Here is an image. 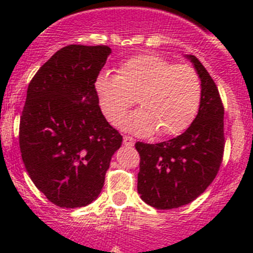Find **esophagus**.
Segmentation results:
<instances>
[{
	"label": "esophagus",
	"mask_w": 253,
	"mask_h": 253,
	"mask_svg": "<svg viewBox=\"0 0 253 253\" xmlns=\"http://www.w3.org/2000/svg\"><path fill=\"white\" fill-rule=\"evenodd\" d=\"M123 143H124V146L126 147H133L135 140H134V138L129 137V135H124V138H123Z\"/></svg>",
	"instance_id": "obj_1"
}]
</instances>
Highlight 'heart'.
I'll use <instances>...</instances> for the list:
<instances>
[{
    "label": "heart",
    "mask_w": 253,
    "mask_h": 253,
    "mask_svg": "<svg viewBox=\"0 0 253 253\" xmlns=\"http://www.w3.org/2000/svg\"><path fill=\"white\" fill-rule=\"evenodd\" d=\"M100 109L109 122L119 120L135 104L140 109L119 125L137 135L169 137L182 133L198 114L202 101L200 78L193 67L175 64L156 54L129 58L118 76L101 72L95 80Z\"/></svg>",
    "instance_id": "1"
}]
</instances>
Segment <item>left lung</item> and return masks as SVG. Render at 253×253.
<instances>
[{
  "mask_svg": "<svg viewBox=\"0 0 253 253\" xmlns=\"http://www.w3.org/2000/svg\"><path fill=\"white\" fill-rule=\"evenodd\" d=\"M202 82L194 122L178 137L157 144L135 143L140 156L138 194L156 209L195 200L215 178L224 152V109L216 84L195 55H186Z\"/></svg>",
  "mask_w": 253,
  "mask_h": 253,
  "instance_id": "left-lung-1",
  "label": "left lung"
}]
</instances>
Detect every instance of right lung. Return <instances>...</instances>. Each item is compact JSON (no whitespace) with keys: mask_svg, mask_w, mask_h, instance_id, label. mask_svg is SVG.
Listing matches in <instances>:
<instances>
[{"mask_svg":"<svg viewBox=\"0 0 253 253\" xmlns=\"http://www.w3.org/2000/svg\"><path fill=\"white\" fill-rule=\"evenodd\" d=\"M110 53L106 45H67L29 84L20 151L35 186L57 207L73 209L96 200L122 146L93 87Z\"/></svg>","mask_w":253,"mask_h":253,"instance_id":"right-lung-1","label":"right lung"}]
</instances>
